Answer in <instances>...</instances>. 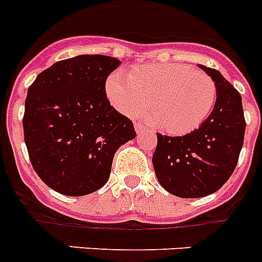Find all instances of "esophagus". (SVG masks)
Segmentation results:
<instances>
[{
    "label": "esophagus",
    "instance_id": "obj_1",
    "mask_svg": "<svg viewBox=\"0 0 262 262\" xmlns=\"http://www.w3.org/2000/svg\"><path fill=\"white\" fill-rule=\"evenodd\" d=\"M135 131L136 134H139V135H142V134H145V133H151V129L147 128L145 126H143L142 123H135Z\"/></svg>",
    "mask_w": 262,
    "mask_h": 262
}]
</instances>
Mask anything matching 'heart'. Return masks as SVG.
<instances>
[{"label": "heart", "mask_w": 262, "mask_h": 262, "mask_svg": "<svg viewBox=\"0 0 262 262\" xmlns=\"http://www.w3.org/2000/svg\"><path fill=\"white\" fill-rule=\"evenodd\" d=\"M106 93L115 108L138 117L148 108L147 119L161 131L184 135L196 129L211 114L216 85L207 73L174 62L138 67L128 76L114 72Z\"/></svg>", "instance_id": "obj_1"}]
</instances>
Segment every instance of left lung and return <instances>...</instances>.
<instances>
[{
    "mask_svg": "<svg viewBox=\"0 0 262 262\" xmlns=\"http://www.w3.org/2000/svg\"><path fill=\"white\" fill-rule=\"evenodd\" d=\"M216 85V102L209 118L184 136L157 134L152 163L160 185L181 198L215 193L228 181L244 142L242 96L216 69L198 66Z\"/></svg>",
    "mask_w": 262,
    "mask_h": 262,
    "instance_id": "left-lung-1",
    "label": "left lung"
}]
</instances>
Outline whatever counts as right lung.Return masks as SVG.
<instances>
[{
  "label": "right lung",
  "mask_w": 262,
  "mask_h": 262,
  "mask_svg": "<svg viewBox=\"0 0 262 262\" xmlns=\"http://www.w3.org/2000/svg\"><path fill=\"white\" fill-rule=\"evenodd\" d=\"M115 57L80 55L55 62L30 85L23 133L36 174L52 190L81 196L107 182L115 152L136 136L106 97Z\"/></svg>",
  "instance_id": "add662e5"
}]
</instances>
